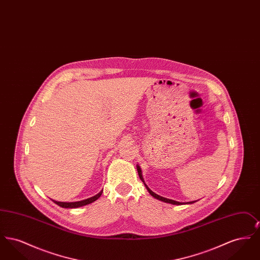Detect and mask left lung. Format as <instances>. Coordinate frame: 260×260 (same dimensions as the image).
<instances>
[{
  "label": "left lung",
  "instance_id": "obj_1",
  "mask_svg": "<svg viewBox=\"0 0 260 260\" xmlns=\"http://www.w3.org/2000/svg\"><path fill=\"white\" fill-rule=\"evenodd\" d=\"M137 173H138V175H139V177H140V179L142 180V182L144 183V185L146 187V189L148 190L149 193L151 194V196L152 197H154V198L158 199V200H160L161 202H165V203H169V204H173V205H183V204H193V203H195V202H197V201H192V202H187V203H180V202H176V201H174V200H171V199H167L164 198V197H161L160 195H158V194H156V193H154L150 188H149L148 186L145 184V182H144V179H143V176H142V173H141V170H140V168H139V166L137 165Z\"/></svg>",
  "mask_w": 260,
  "mask_h": 260
}]
</instances>
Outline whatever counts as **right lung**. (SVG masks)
Instances as JSON below:
<instances>
[{"label":"right lung","mask_w":260,"mask_h":260,"mask_svg":"<svg viewBox=\"0 0 260 260\" xmlns=\"http://www.w3.org/2000/svg\"><path fill=\"white\" fill-rule=\"evenodd\" d=\"M102 192H103V190H101L99 194H96V195L93 196V197H90V198L86 199V200H83V201H79V202L66 203V202H57V201H54V200H52V202L55 203L56 205H58L59 207L64 208V209H76V208H80V207L86 206V205H88V204H90V203L96 201V200L101 196Z\"/></svg>","instance_id":"add662e5"}]
</instances>
